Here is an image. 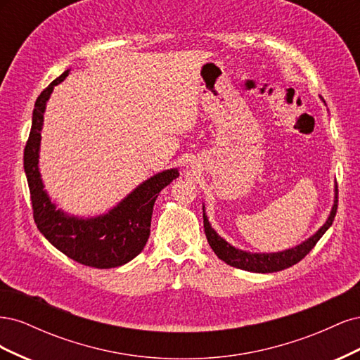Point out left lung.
I'll use <instances>...</instances> for the list:
<instances>
[{
    "mask_svg": "<svg viewBox=\"0 0 360 360\" xmlns=\"http://www.w3.org/2000/svg\"><path fill=\"white\" fill-rule=\"evenodd\" d=\"M336 210H338V186H336L335 204L332 207L329 219L326 221V224L320 228V230L312 237H309L307 242H303L302 245H299L296 248L284 250V252L250 254V252H245V250L236 249L230 243H226L221 236H217V233L210 226L205 213H202L204 233L207 237V242H209L210 248L213 249V252L222 261H225L226 264H230L237 269H242V270H248V271H255V274H271V271H279V270H284L294 264H297L302 258L307 257L312 250V248L317 245L321 236L329 230V226L332 225L335 216H336ZM202 212H204V209H202Z\"/></svg>",
    "mask_w": 360,
    "mask_h": 360,
    "instance_id": "8db88e82",
    "label": "left lung"
}]
</instances>
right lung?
<instances>
[{"instance_id": "add662e5", "label": "right lung", "mask_w": 360, "mask_h": 360, "mask_svg": "<svg viewBox=\"0 0 360 360\" xmlns=\"http://www.w3.org/2000/svg\"><path fill=\"white\" fill-rule=\"evenodd\" d=\"M69 70L53 79L40 93L32 111V124L24 150V169L27 174L32 217L39 231L49 243L76 263L96 269H111L129 263L144 249L151 225L153 205L159 192L179 177L177 169L156 174L129 193L117 207L99 217L78 219L56 210L43 191L39 172L40 130L43 112L53 86L66 79Z\"/></svg>"}]
</instances>
